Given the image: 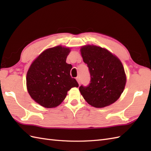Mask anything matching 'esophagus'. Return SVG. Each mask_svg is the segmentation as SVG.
<instances>
[{"label": "esophagus", "mask_w": 151, "mask_h": 151, "mask_svg": "<svg viewBox=\"0 0 151 151\" xmlns=\"http://www.w3.org/2000/svg\"><path fill=\"white\" fill-rule=\"evenodd\" d=\"M76 81H77L78 84H80V83H81V81H80V78L79 77H76Z\"/></svg>", "instance_id": "1"}]
</instances>
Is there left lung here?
I'll return each instance as SVG.
<instances>
[{
  "label": "left lung",
  "instance_id": "obj_1",
  "mask_svg": "<svg viewBox=\"0 0 151 151\" xmlns=\"http://www.w3.org/2000/svg\"><path fill=\"white\" fill-rule=\"evenodd\" d=\"M83 61L88 65L91 81L79 90L89 104L104 108L113 104L123 92L127 78L123 64L107 49L95 45L81 49Z\"/></svg>",
  "mask_w": 151,
  "mask_h": 151
}]
</instances>
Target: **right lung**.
<instances>
[{
  "mask_svg": "<svg viewBox=\"0 0 151 151\" xmlns=\"http://www.w3.org/2000/svg\"><path fill=\"white\" fill-rule=\"evenodd\" d=\"M69 48L61 45L41 53L31 64L27 74L28 93L37 103L47 108L56 107L66 97L67 91L78 87L70 75L72 69L66 63Z\"/></svg>",
  "mask_w": 151,
  "mask_h": 151,
  "instance_id": "right-lung-1",
  "label": "right lung"
}]
</instances>
